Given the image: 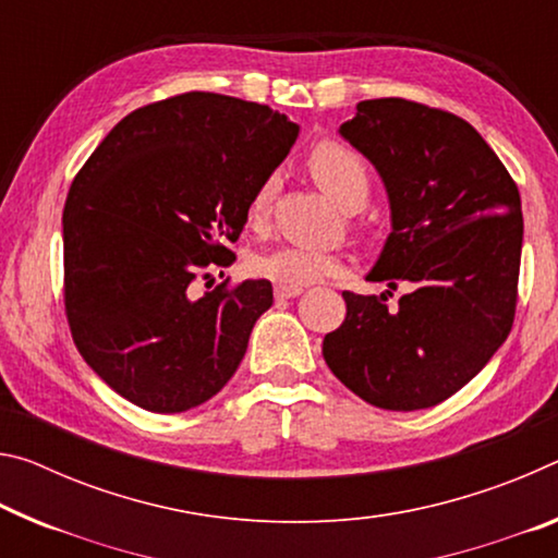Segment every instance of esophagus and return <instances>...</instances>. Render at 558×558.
<instances>
[{"mask_svg":"<svg viewBox=\"0 0 558 558\" xmlns=\"http://www.w3.org/2000/svg\"><path fill=\"white\" fill-rule=\"evenodd\" d=\"M300 293H303V288H295V286H276V298H278V300L298 298Z\"/></svg>","mask_w":558,"mask_h":558,"instance_id":"esophagus-1","label":"esophagus"}]
</instances>
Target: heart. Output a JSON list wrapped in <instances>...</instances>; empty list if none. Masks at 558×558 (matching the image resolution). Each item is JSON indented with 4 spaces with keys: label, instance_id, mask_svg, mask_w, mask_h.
<instances>
[{
    "label": "heart",
    "instance_id": "heart-1",
    "mask_svg": "<svg viewBox=\"0 0 558 558\" xmlns=\"http://www.w3.org/2000/svg\"><path fill=\"white\" fill-rule=\"evenodd\" d=\"M307 166H311L317 185L344 210L352 203L367 201L369 171L360 154L352 151V148L338 144V141H320L311 151ZM272 189H276V179L268 175L253 191L251 201H247V223L251 226H263L265 218H268ZM253 268L258 276L278 282V286L303 288L323 278L338 276L342 270V258L338 253L317 251V247L282 245L260 255L253 263Z\"/></svg>",
    "mask_w": 558,
    "mask_h": 558
}]
</instances>
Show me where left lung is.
Instances as JSON below:
<instances>
[{"label": "left lung", "instance_id": "left-lung-1", "mask_svg": "<svg viewBox=\"0 0 558 558\" xmlns=\"http://www.w3.org/2000/svg\"><path fill=\"white\" fill-rule=\"evenodd\" d=\"M340 134L390 198L392 233L367 272L390 290H344L348 315L325 335L323 357L365 402L427 410L462 390L514 325L519 189L472 123L417 101H360ZM397 284L408 293L387 308Z\"/></svg>", "mask_w": 558, "mask_h": 558}]
</instances>
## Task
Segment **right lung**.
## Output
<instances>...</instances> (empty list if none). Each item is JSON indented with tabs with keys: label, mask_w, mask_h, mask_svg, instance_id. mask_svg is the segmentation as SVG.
I'll list each match as a JSON object with an SVG mask.
<instances>
[{
	"label": "right lung",
	"mask_w": 558,
	"mask_h": 558,
	"mask_svg": "<svg viewBox=\"0 0 558 558\" xmlns=\"http://www.w3.org/2000/svg\"><path fill=\"white\" fill-rule=\"evenodd\" d=\"M298 138L270 106L189 92L141 106L76 173L64 206V307L76 350L123 400L185 412L233 377L268 280L196 282L228 268L247 201ZM208 288V286H206Z\"/></svg>",
	"instance_id": "add662e5"
}]
</instances>
